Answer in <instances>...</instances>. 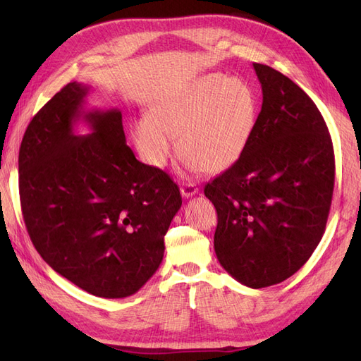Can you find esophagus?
Masks as SVG:
<instances>
[{"mask_svg": "<svg viewBox=\"0 0 361 361\" xmlns=\"http://www.w3.org/2000/svg\"><path fill=\"white\" fill-rule=\"evenodd\" d=\"M197 192H199V188H197V185H195V183L185 182L180 187V194H182V197H185V199L192 197V195H195Z\"/></svg>", "mask_w": 361, "mask_h": 361, "instance_id": "obj_1", "label": "esophagus"}]
</instances>
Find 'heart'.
I'll return each instance as SVG.
<instances>
[{
    "label": "heart",
    "mask_w": 361,
    "mask_h": 361,
    "mask_svg": "<svg viewBox=\"0 0 361 361\" xmlns=\"http://www.w3.org/2000/svg\"><path fill=\"white\" fill-rule=\"evenodd\" d=\"M257 122V96L244 80L207 73L170 92L135 125L140 155L166 167L178 137L179 155L192 170L223 171L243 157Z\"/></svg>",
    "instance_id": "obj_1"
}]
</instances>
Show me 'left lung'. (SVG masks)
<instances>
[{
    "label": "left lung",
    "instance_id": "left-lung-1",
    "mask_svg": "<svg viewBox=\"0 0 361 361\" xmlns=\"http://www.w3.org/2000/svg\"><path fill=\"white\" fill-rule=\"evenodd\" d=\"M262 110L232 167L204 185L218 215L221 267L243 285H277L309 260L325 232L334 188V152L318 106L288 76L253 63Z\"/></svg>",
    "mask_w": 361,
    "mask_h": 361
}]
</instances>
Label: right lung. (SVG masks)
Instances as JSON below:
<instances>
[{"label": "right lung", "instance_id": "right-lung-1", "mask_svg": "<svg viewBox=\"0 0 361 361\" xmlns=\"http://www.w3.org/2000/svg\"><path fill=\"white\" fill-rule=\"evenodd\" d=\"M89 92L69 82L32 117L19 149L20 207L54 271L96 297L125 298L161 265L182 197L166 171L135 158L120 110H84ZM80 119L90 135L74 133Z\"/></svg>", "mask_w": 361, "mask_h": 361}]
</instances>
